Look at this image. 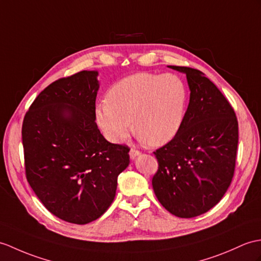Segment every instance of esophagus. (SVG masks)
<instances>
[{"label":"esophagus","instance_id":"obj_1","mask_svg":"<svg viewBox=\"0 0 261 261\" xmlns=\"http://www.w3.org/2000/svg\"><path fill=\"white\" fill-rule=\"evenodd\" d=\"M140 153H141L140 151H139V150H136V149H131V150H130V152H129V154H130V158H131V159H136L137 156H138L139 154H140Z\"/></svg>","mask_w":261,"mask_h":261}]
</instances>
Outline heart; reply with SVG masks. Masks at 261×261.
<instances>
[{"label":"heart","instance_id":"obj_1","mask_svg":"<svg viewBox=\"0 0 261 261\" xmlns=\"http://www.w3.org/2000/svg\"><path fill=\"white\" fill-rule=\"evenodd\" d=\"M108 100L95 108V119L112 142H123L135 130L153 147L171 141L182 125L188 99L181 77L140 72L114 83Z\"/></svg>","mask_w":261,"mask_h":261}]
</instances>
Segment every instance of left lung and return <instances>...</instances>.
<instances>
[{
  "mask_svg": "<svg viewBox=\"0 0 261 261\" xmlns=\"http://www.w3.org/2000/svg\"><path fill=\"white\" fill-rule=\"evenodd\" d=\"M169 68L186 73L190 101L177 136L153 152L159 167L152 187L169 213L193 218L215 207L231 184L238 121L225 95L201 71Z\"/></svg>",
  "mask_w": 261,
  "mask_h": 261,
  "instance_id": "obj_1",
  "label": "left lung"
}]
</instances>
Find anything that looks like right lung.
<instances>
[{"label":"right lung","instance_id":"obj_1","mask_svg":"<svg viewBox=\"0 0 261 261\" xmlns=\"http://www.w3.org/2000/svg\"><path fill=\"white\" fill-rule=\"evenodd\" d=\"M96 71H81L46 87L22 124L29 185L51 214L66 222L96 220L116 197L130 148L107 141L95 122Z\"/></svg>","mask_w":261,"mask_h":261}]
</instances>
